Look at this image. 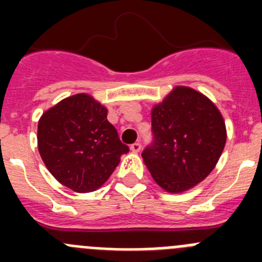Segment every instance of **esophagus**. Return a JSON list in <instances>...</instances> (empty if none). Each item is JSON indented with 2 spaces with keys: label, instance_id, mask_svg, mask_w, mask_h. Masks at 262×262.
<instances>
[{
  "label": "esophagus",
  "instance_id": "34e87169",
  "mask_svg": "<svg viewBox=\"0 0 262 262\" xmlns=\"http://www.w3.org/2000/svg\"><path fill=\"white\" fill-rule=\"evenodd\" d=\"M131 151L135 152V154H138V152H140V149H142V144H140V142H136L134 143V144H131Z\"/></svg>",
  "mask_w": 262,
  "mask_h": 262
}]
</instances>
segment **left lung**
Instances as JSON below:
<instances>
[{
    "label": "left lung",
    "instance_id": "left-lung-1",
    "mask_svg": "<svg viewBox=\"0 0 262 262\" xmlns=\"http://www.w3.org/2000/svg\"><path fill=\"white\" fill-rule=\"evenodd\" d=\"M154 140L142 156L155 181L181 193L211 173L223 152L227 133L216 106L202 93L176 86L152 108Z\"/></svg>",
    "mask_w": 262,
    "mask_h": 262
}]
</instances>
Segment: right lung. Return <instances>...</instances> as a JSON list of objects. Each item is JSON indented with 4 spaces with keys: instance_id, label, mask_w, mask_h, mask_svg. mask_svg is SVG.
<instances>
[{
    "instance_id": "add662e5",
    "label": "right lung",
    "mask_w": 262,
    "mask_h": 262,
    "mask_svg": "<svg viewBox=\"0 0 262 262\" xmlns=\"http://www.w3.org/2000/svg\"><path fill=\"white\" fill-rule=\"evenodd\" d=\"M41 160L60 184L77 193L102 186L129 151L93 97L75 94L41 115L38 123Z\"/></svg>"
}]
</instances>
